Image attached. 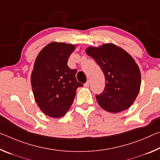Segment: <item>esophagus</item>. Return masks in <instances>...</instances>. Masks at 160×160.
Returning a JSON list of instances; mask_svg holds the SVG:
<instances>
[{
  "mask_svg": "<svg viewBox=\"0 0 160 160\" xmlns=\"http://www.w3.org/2000/svg\"><path fill=\"white\" fill-rule=\"evenodd\" d=\"M89 85H90V81L88 80L87 82H86L84 84V86L85 88H88V87H89Z\"/></svg>",
  "mask_w": 160,
  "mask_h": 160,
  "instance_id": "obj_1",
  "label": "esophagus"
}]
</instances>
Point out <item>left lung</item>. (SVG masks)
Instances as JSON below:
<instances>
[{
    "label": "left lung",
    "instance_id": "obj_1",
    "mask_svg": "<svg viewBox=\"0 0 160 160\" xmlns=\"http://www.w3.org/2000/svg\"><path fill=\"white\" fill-rule=\"evenodd\" d=\"M86 53L95 60L105 77V90L96 95L99 105L112 113L128 109L141 85L140 70L133 58L113 43L88 47Z\"/></svg>",
    "mask_w": 160,
    "mask_h": 160
}]
</instances>
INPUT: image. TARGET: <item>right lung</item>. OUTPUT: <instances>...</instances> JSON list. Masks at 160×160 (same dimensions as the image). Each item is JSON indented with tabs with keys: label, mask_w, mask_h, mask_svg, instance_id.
Listing matches in <instances>:
<instances>
[{
	"label": "right lung",
	"mask_w": 160,
	"mask_h": 160,
	"mask_svg": "<svg viewBox=\"0 0 160 160\" xmlns=\"http://www.w3.org/2000/svg\"><path fill=\"white\" fill-rule=\"evenodd\" d=\"M75 45L52 42L39 52L31 73L34 98L40 110L51 118H60L67 113L82 83L76 80L77 70L68 66Z\"/></svg>",
	"instance_id": "right-lung-1"
}]
</instances>
